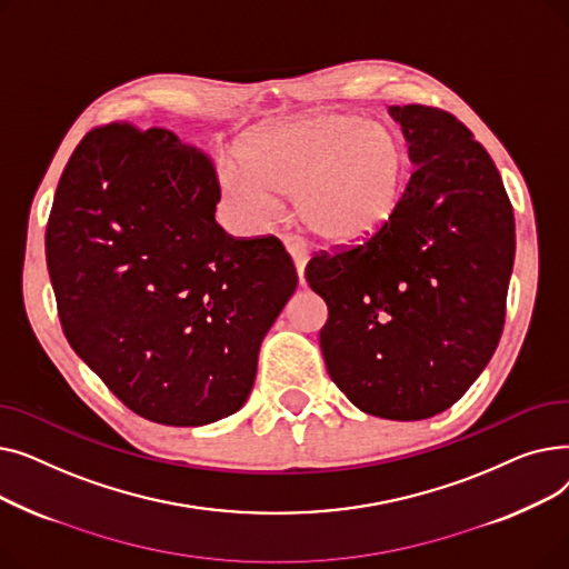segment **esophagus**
<instances>
[{"instance_id": "34e87169", "label": "esophagus", "mask_w": 569, "mask_h": 569, "mask_svg": "<svg viewBox=\"0 0 569 569\" xmlns=\"http://www.w3.org/2000/svg\"><path fill=\"white\" fill-rule=\"evenodd\" d=\"M286 251L290 253V258H292V262H295L297 277H300V281H305V267H307V262H309V249L300 242V239L288 237V239H286Z\"/></svg>"}]
</instances>
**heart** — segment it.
Wrapping results in <instances>:
<instances>
[{
    "instance_id": "b5f03b06",
    "label": "heart",
    "mask_w": 569,
    "mask_h": 569,
    "mask_svg": "<svg viewBox=\"0 0 569 569\" xmlns=\"http://www.w3.org/2000/svg\"><path fill=\"white\" fill-rule=\"evenodd\" d=\"M244 166H226L221 187L249 223L272 219L279 196L327 244H362L392 221L406 193L408 157L399 133L355 112H313L253 140Z\"/></svg>"
}]
</instances>
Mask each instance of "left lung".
Here are the masks:
<instances>
[{"instance_id": "obj_1", "label": "left lung", "mask_w": 569, "mask_h": 569, "mask_svg": "<svg viewBox=\"0 0 569 569\" xmlns=\"http://www.w3.org/2000/svg\"><path fill=\"white\" fill-rule=\"evenodd\" d=\"M415 166L392 221L316 256L307 281L330 318L320 350L367 415L427 420L457 403L500 341L515 214L487 149L450 112L390 106Z\"/></svg>"}]
</instances>
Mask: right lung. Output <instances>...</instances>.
<instances>
[{"mask_svg": "<svg viewBox=\"0 0 569 569\" xmlns=\"http://www.w3.org/2000/svg\"><path fill=\"white\" fill-rule=\"evenodd\" d=\"M207 157L166 129L87 133L54 193L46 258L80 360L149 422L242 408L258 352L297 288L274 237L232 239Z\"/></svg>", "mask_w": 569, "mask_h": 569, "instance_id": "1", "label": "right lung"}]
</instances>
